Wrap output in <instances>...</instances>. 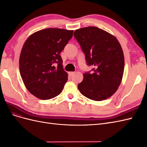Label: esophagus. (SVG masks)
Here are the masks:
<instances>
[{"label": "esophagus", "instance_id": "esophagus-1", "mask_svg": "<svg viewBox=\"0 0 147 147\" xmlns=\"http://www.w3.org/2000/svg\"><path fill=\"white\" fill-rule=\"evenodd\" d=\"M74 74H75V72H69V76H72V75H74Z\"/></svg>", "mask_w": 147, "mask_h": 147}]
</instances>
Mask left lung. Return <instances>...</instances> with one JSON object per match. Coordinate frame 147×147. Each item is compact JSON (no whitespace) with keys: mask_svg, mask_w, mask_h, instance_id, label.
I'll list each match as a JSON object with an SVG mask.
<instances>
[{"mask_svg":"<svg viewBox=\"0 0 147 147\" xmlns=\"http://www.w3.org/2000/svg\"><path fill=\"white\" fill-rule=\"evenodd\" d=\"M74 35L85 55L88 65L94 67L83 74L78 84L82 94L88 99L100 101L117 91L121 82L124 57L121 45L113 35L97 27L75 30Z\"/></svg>","mask_w":147,"mask_h":147,"instance_id":"8db88e82","label":"left lung"}]
</instances>
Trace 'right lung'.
I'll return each instance as SVG.
<instances>
[{
    "label": "right lung",
    "instance_id": "1",
    "mask_svg": "<svg viewBox=\"0 0 147 147\" xmlns=\"http://www.w3.org/2000/svg\"><path fill=\"white\" fill-rule=\"evenodd\" d=\"M73 32L48 28L32 34L26 40L20 57V72L26 88L37 98L50 99L63 90L68 74L63 69L60 53Z\"/></svg>",
    "mask_w": 147,
    "mask_h": 147
}]
</instances>
